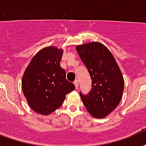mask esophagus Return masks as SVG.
I'll return each instance as SVG.
<instances>
[{
	"instance_id": "1",
	"label": "esophagus",
	"mask_w": 146,
	"mask_h": 146,
	"mask_svg": "<svg viewBox=\"0 0 146 146\" xmlns=\"http://www.w3.org/2000/svg\"><path fill=\"white\" fill-rule=\"evenodd\" d=\"M74 85H75V88H76V89L78 88L79 83H78V80H76V81H74Z\"/></svg>"
}]
</instances>
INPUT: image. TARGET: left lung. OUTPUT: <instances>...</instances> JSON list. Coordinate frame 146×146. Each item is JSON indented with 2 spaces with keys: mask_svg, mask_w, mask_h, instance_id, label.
<instances>
[{
  "mask_svg": "<svg viewBox=\"0 0 146 146\" xmlns=\"http://www.w3.org/2000/svg\"><path fill=\"white\" fill-rule=\"evenodd\" d=\"M76 50L88 71L92 88L88 94L80 91L81 100L90 113L104 118L116 108L123 97L124 80L110 50L97 42L78 46Z\"/></svg>",
  "mask_w": 146,
  "mask_h": 146,
  "instance_id": "obj_1",
  "label": "left lung"
}]
</instances>
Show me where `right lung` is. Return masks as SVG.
<instances>
[{
  "instance_id": "1",
  "label": "right lung",
  "mask_w": 146,
  "mask_h": 146,
  "mask_svg": "<svg viewBox=\"0 0 146 146\" xmlns=\"http://www.w3.org/2000/svg\"><path fill=\"white\" fill-rule=\"evenodd\" d=\"M62 49L48 46L37 52L25 71L22 89L28 104L35 112L52 113L61 107L65 95L75 89L66 79L60 66Z\"/></svg>"
}]
</instances>
